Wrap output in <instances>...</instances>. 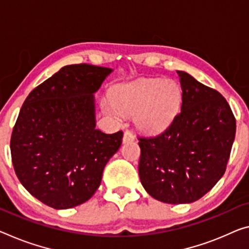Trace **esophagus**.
Here are the masks:
<instances>
[{
  "label": "esophagus",
  "instance_id": "1",
  "mask_svg": "<svg viewBox=\"0 0 249 249\" xmlns=\"http://www.w3.org/2000/svg\"><path fill=\"white\" fill-rule=\"evenodd\" d=\"M135 140V136H133V133L131 131H124V138H122V141H124V143L125 142H130V141H133Z\"/></svg>",
  "mask_w": 249,
  "mask_h": 249
}]
</instances>
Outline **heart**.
Here are the masks:
<instances>
[{"label":"heart","mask_w":249,"mask_h":249,"mask_svg":"<svg viewBox=\"0 0 249 249\" xmlns=\"http://www.w3.org/2000/svg\"><path fill=\"white\" fill-rule=\"evenodd\" d=\"M105 103L106 112L119 118L135 112V124L147 132L168 127L180 110L182 90L177 82L163 79H143L120 87Z\"/></svg>","instance_id":"obj_1"}]
</instances>
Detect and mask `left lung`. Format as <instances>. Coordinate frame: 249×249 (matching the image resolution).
Listing matches in <instances>:
<instances>
[{"instance_id":"left-lung-1","label":"left lung","mask_w":249,"mask_h":249,"mask_svg":"<svg viewBox=\"0 0 249 249\" xmlns=\"http://www.w3.org/2000/svg\"><path fill=\"white\" fill-rule=\"evenodd\" d=\"M181 110L155 136H141L139 177L155 199L189 204L223 177L236 133V119L223 95L185 71H177Z\"/></svg>"}]
</instances>
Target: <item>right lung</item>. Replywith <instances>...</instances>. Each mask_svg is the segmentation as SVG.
I'll use <instances>...</instances> for the list:
<instances>
[{
  "instance_id": "add662e5",
  "label": "right lung",
  "mask_w": 249,
  "mask_h": 249,
  "mask_svg": "<svg viewBox=\"0 0 249 249\" xmlns=\"http://www.w3.org/2000/svg\"><path fill=\"white\" fill-rule=\"evenodd\" d=\"M112 69L71 64L30 92L11 137L23 187L47 206L68 209L89 200L124 132L95 129L94 93Z\"/></svg>"
}]
</instances>
